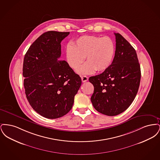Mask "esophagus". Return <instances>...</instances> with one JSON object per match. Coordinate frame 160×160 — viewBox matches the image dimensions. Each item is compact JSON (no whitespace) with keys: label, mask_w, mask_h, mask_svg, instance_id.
I'll use <instances>...</instances> for the list:
<instances>
[{"label":"esophagus","mask_w":160,"mask_h":160,"mask_svg":"<svg viewBox=\"0 0 160 160\" xmlns=\"http://www.w3.org/2000/svg\"><path fill=\"white\" fill-rule=\"evenodd\" d=\"M81 78H82V82H87L88 80V77L87 76H82L81 77Z\"/></svg>","instance_id":"obj_1"}]
</instances>
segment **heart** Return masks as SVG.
<instances>
[{"instance_id": "obj_1", "label": "heart", "mask_w": 160, "mask_h": 160, "mask_svg": "<svg viewBox=\"0 0 160 160\" xmlns=\"http://www.w3.org/2000/svg\"><path fill=\"white\" fill-rule=\"evenodd\" d=\"M66 58L70 67L76 70L83 63L85 57L88 61L77 71L82 74L104 71L111 65L115 53L114 42L111 38L84 35L66 47Z\"/></svg>"}]
</instances>
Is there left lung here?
<instances>
[{
	"label": "left lung",
	"instance_id": "1",
	"mask_svg": "<svg viewBox=\"0 0 160 160\" xmlns=\"http://www.w3.org/2000/svg\"><path fill=\"white\" fill-rule=\"evenodd\" d=\"M116 37L114 59L108 68L89 77L94 87L93 106L98 112L116 116L126 110L138 90L141 71L135 49L118 33Z\"/></svg>",
	"mask_w": 160,
	"mask_h": 160
}]
</instances>
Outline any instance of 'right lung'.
I'll list each match as a JSON object with an SVG mask.
<instances>
[{"label": "right lung", "instance_id": "obj_1", "mask_svg": "<svg viewBox=\"0 0 160 160\" xmlns=\"http://www.w3.org/2000/svg\"><path fill=\"white\" fill-rule=\"evenodd\" d=\"M69 32L48 31L30 46L24 56L23 76L26 98L38 113L48 119L67 114L82 80L65 61H59L61 41Z\"/></svg>", "mask_w": 160, "mask_h": 160}]
</instances>
